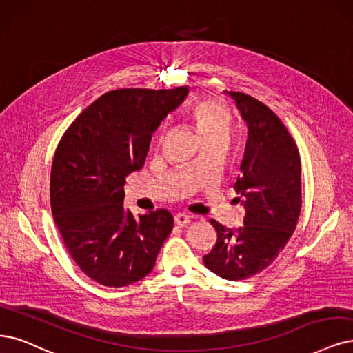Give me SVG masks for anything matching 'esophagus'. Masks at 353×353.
Returning <instances> with one entry per match:
<instances>
[{
	"label": "esophagus",
	"mask_w": 353,
	"mask_h": 353,
	"mask_svg": "<svg viewBox=\"0 0 353 353\" xmlns=\"http://www.w3.org/2000/svg\"><path fill=\"white\" fill-rule=\"evenodd\" d=\"M190 223V216L186 214H177L174 215V224L179 227H185Z\"/></svg>",
	"instance_id": "esophagus-1"
}]
</instances>
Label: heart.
Instances as JSON below:
<instances>
[{
    "label": "heart",
    "instance_id": "obj_1",
    "mask_svg": "<svg viewBox=\"0 0 353 353\" xmlns=\"http://www.w3.org/2000/svg\"><path fill=\"white\" fill-rule=\"evenodd\" d=\"M189 116L202 138L228 132V113L221 104L212 100H202L192 104Z\"/></svg>",
    "mask_w": 353,
    "mask_h": 353
}]
</instances>
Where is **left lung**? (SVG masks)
Returning a JSON list of instances; mask_svg holds the SVG:
<instances>
[{"label": "left lung", "instance_id": "obj_1", "mask_svg": "<svg viewBox=\"0 0 353 353\" xmlns=\"http://www.w3.org/2000/svg\"><path fill=\"white\" fill-rule=\"evenodd\" d=\"M247 125V141L236 188L245 210L244 225L216 223L205 266L228 281L247 279L275 262L291 239L301 212V161L288 129L266 104L225 91Z\"/></svg>", "mask_w": 353, "mask_h": 353}]
</instances>
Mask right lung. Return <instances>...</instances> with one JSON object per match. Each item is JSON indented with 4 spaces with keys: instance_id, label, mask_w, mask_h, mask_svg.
<instances>
[{
    "instance_id": "add662e5",
    "label": "right lung",
    "mask_w": 353,
    "mask_h": 353,
    "mask_svg": "<svg viewBox=\"0 0 353 353\" xmlns=\"http://www.w3.org/2000/svg\"><path fill=\"white\" fill-rule=\"evenodd\" d=\"M188 94V87L109 91L58 143L52 215L75 263L100 285L121 288L145 278L173 230L167 210L135 218L123 206V185L145 163L154 130Z\"/></svg>"
}]
</instances>
